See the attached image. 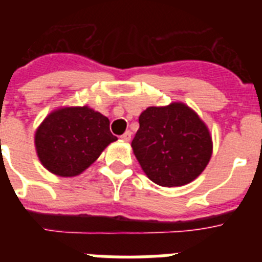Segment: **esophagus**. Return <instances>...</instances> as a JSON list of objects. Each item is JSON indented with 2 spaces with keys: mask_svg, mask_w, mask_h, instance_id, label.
Returning <instances> with one entry per match:
<instances>
[{
  "mask_svg": "<svg viewBox=\"0 0 262 262\" xmlns=\"http://www.w3.org/2000/svg\"><path fill=\"white\" fill-rule=\"evenodd\" d=\"M120 139H122V140H124V142H129V139H131V131H126L123 135L120 136Z\"/></svg>",
  "mask_w": 262,
  "mask_h": 262,
  "instance_id": "obj_1",
  "label": "esophagus"
}]
</instances>
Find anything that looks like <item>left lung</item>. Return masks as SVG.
<instances>
[{"mask_svg":"<svg viewBox=\"0 0 262 262\" xmlns=\"http://www.w3.org/2000/svg\"><path fill=\"white\" fill-rule=\"evenodd\" d=\"M131 147L148 178L160 186H182L209 164L212 142L200 117L184 103L148 107L139 117Z\"/></svg>","mask_w":262,"mask_h":262,"instance_id":"8db88e82","label":"left lung"}]
</instances>
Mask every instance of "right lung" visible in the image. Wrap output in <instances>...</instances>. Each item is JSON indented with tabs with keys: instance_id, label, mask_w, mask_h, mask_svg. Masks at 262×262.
<instances>
[{
	"instance_id": "add662e5",
	"label": "right lung",
	"mask_w": 262,
	"mask_h": 262,
	"mask_svg": "<svg viewBox=\"0 0 262 262\" xmlns=\"http://www.w3.org/2000/svg\"><path fill=\"white\" fill-rule=\"evenodd\" d=\"M108 126L107 118L88 106L53 111L36 129L39 160L53 174H80L117 140Z\"/></svg>"
}]
</instances>
